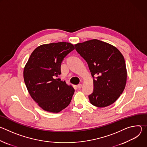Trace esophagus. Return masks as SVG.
Here are the masks:
<instances>
[{"label": "esophagus", "instance_id": "obj_1", "mask_svg": "<svg viewBox=\"0 0 147 147\" xmlns=\"http://www.w3.org/2000/svg\"><path fill=\"white\" fill-rule=\"evenodd\" d=\"M82 85L81 84H80L77 85V87H78V88H81L82 87Z\"/></svg>", "mask_w": 147, "mask_h": 147}]
</instances>
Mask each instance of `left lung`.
Instances as JSON below:
<instances>
[{
  "label": "left lung",
  "instance_id": "obj_1",
  "mask_svg": "<svg viewBox=\"0 0 147 147\" xmlns=\"http://www.w3.org/2000/svg\"><path fill=\"white\" fill-rule=\"evenodd\" d=\"M77 52L87 62L93 80L90 103L98 108L113 103L123 92L127 81L124 57L114 46L96 39L75 45Z\"/></svg>",
  "mask_w": 147,
  "mask_h": 147
}]
</instances>
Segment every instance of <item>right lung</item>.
Segmentation results:
<instances>
[{
    "label": "right lung",
    "instance_id": "1",
    "mask_svg": "<svg viewBox=\"0 0 147 147\" xmlns=\"http://www.w3.org/2000/svg\"><path fill=\"white\" fill-rule=\"evenodd\" d=\"M75 49L66 42L44 44L34 49L24 67V80L32 98L43 110L59 113L70 104L74 89L56 77L64 57Z\"/></svg>",
    "mask_w": 147,
    "mask_h": 147
}]
</instances>
